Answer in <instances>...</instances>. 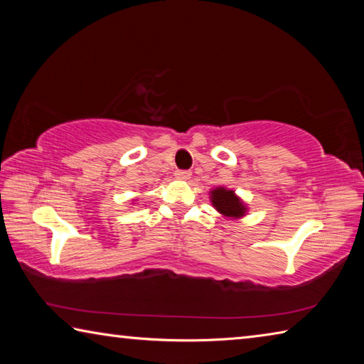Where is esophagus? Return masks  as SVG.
<instances>
[{
    "label": "esophagus",
    "instance_id": "obj_1",
    "mask_svg": "<svg viewBox=\"0 0 364 364\" xmlns=\"http://www.w3.org/2000/svg\"><path fill=\"white\" fill-rule=\"evenodd\" d=\"M175 176L178 178V180H189L191 171L189 170H176Z\"/></svg>",
    "mask_w": 364,
    "mask_h": 364
}]
</instances>
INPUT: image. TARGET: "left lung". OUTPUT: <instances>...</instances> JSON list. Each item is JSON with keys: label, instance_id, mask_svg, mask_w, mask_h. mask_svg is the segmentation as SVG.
<instances>
[{"label": "left lung", "instance_id": "1", "mask_svg": "<svg viewBox=\"0 0 364 364\" xmlns=\"http://www.w3.org/2000/svg\"><path fill=\"white\" fill-rule=\"evenodd\" d=\"M212 204L220 213L226 215V217H242L245 212V207L239 197L234 196L231 189L217 188L212 191Z\"/></svg>", "mask_w": 364, "mask_h": 364}]
</instances>
